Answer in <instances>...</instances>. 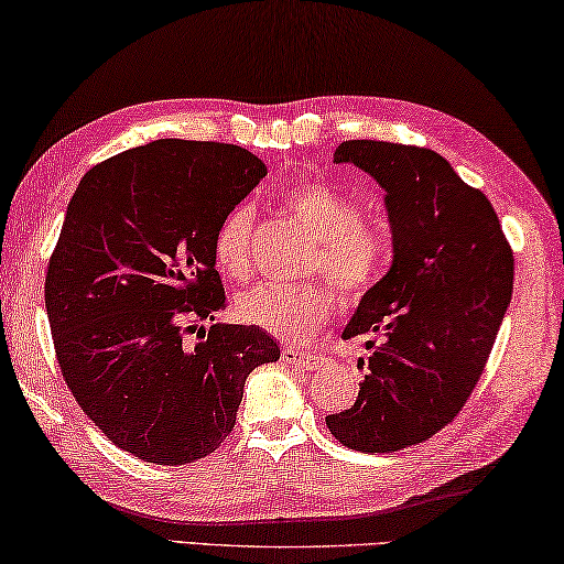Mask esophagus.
Returning <instances> with one entry per match:
<instances>
[{"instance_id": "obj_1", "label": "esophagus", "mask_w": 564, "mask_h": 564, "mask_svg": "<svg viewBox=\"0 0 564 564\" xmlns=\"http://www.w3.org/2000/svg\"><path fill=\"white\" fill-rule=\"evenodd\" d=\"M282 359H284V362H290L294 367H302V369H317V367L325 365V355L307 352V349H297V347H284Z\"/></svg>"}]
</instances>
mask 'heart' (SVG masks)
Listing matches in <instances>:
<instances>
[{
	"label": "heart",
	"mask_w": 564,
	"mask_h": 564,
	"mask_svg": "<svg viewBox=\"0 0 564 564\" xmlns=\"http://www.w3.org/2000/svg\"><path fill=\"white\" fill-rule=\"evenodd\" d=\"M288 207L317 237L315 267H322L335 288L347 297L365 294L384 267V239L343 192L325 182H302L288 192ZM254 209L237 205L219 221L212 239L217 270L242 282L252 270ZM335 292L325 282L282 284L262 282L237 300V317L280 339H300L329 319Z\"/></svg>",
	"instance_id": "heart-1"
}]
</instances>
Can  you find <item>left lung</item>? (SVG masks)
I'll list each match as a JSON object with an SVG mask.
<instances>
[{
  "instance_id": "8db88e82",
  "label": "left lung",
  "mask_w": 564,
  "mask_h": 564,
  "mask_svg": "<svg viewBox=\"0 0 564 564\" xmlns=\"http://www.w3.org/2000/svg\"><path fill=\"white\" fill-rule=\"evenodd\" d=\"M335 162L384 189L392 267L343 332L369 349L357 400L325 422L349 449L397 452L430 440L473 394L512 297V249L490 199L437 152L349 140Z\"/></svg>"
}]
</instances>
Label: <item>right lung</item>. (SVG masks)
I'll use <instances>...</instances> for the list:
<instances>
[{"mask_svg":"<svg viewBox=\"0 0 564 564\" xmlns=\"http://www.w3.org/2000/svg\"><path fill=\"white\" fill-rule=\"evenodd\" d=\"M264 174L237 144L156 140L91 167L69 202L44 282L54 352L82 412L144 463L215 452L249 372L280 359L260 327H202L225 310L212 239Z\"/></svg>","mask_w":564,"mask_h":564,"instance_id":"add662e5","label":"right lung"}]
</instances>
